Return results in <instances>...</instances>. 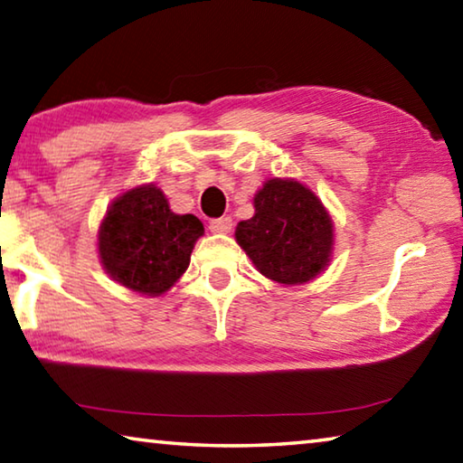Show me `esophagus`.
<instances>
[{"mask_svg": "<svg viewBox=\"0 0 463 463\" xmlns=\"http://www.w3.org/2000/svg\"><path fill=\"white\" fill-rule=\"evenodd\" d=\"M208 229L216 232V234H226L232 231V218L231 216H222V218H214V221H210Z\"/></svg>", "mask_w": 463, "mask_h": 463, "instance_id": "obj_1", "label": "esophagus"}]
</instances>
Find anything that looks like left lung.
I'll use <instances>...</instances> for the list:
<instances>
[{
    "mask_svg": "<svg viewBox=\"0 0 463 463\" xmlns=\"http://www.w3.org/2000/svg\"><path fill=\"white\" fill-rule=\"evenodd\" d=\"M253 206V218L237 224L234 239L267 279L304 285L330 265L332 216L307 186L271 178L255 194Z\"/></svg>",
    "mask_w": 463,
    "mask_h": 463,
    "instance_id": "1",
    "label": "left lung"
}]
</instances>
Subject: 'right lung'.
<instances>
[{
    "label": "right lung",
    "mask_w": 463,
    "mask_h": 463,
    "mask_svg": "<svg viewBox=\"0 0 463 463\" xmlns=\"http://www.w3.org/2000/svg\"><path fill=\"white\" fill-rule=\"evenodd\" d=\"M204 226L194 214H175L156 184L113 200L99 226V259L113 281L141 296L159 298L190 265Z\"/></svg>",
    "instance_id": "1"
}]
</instances>
